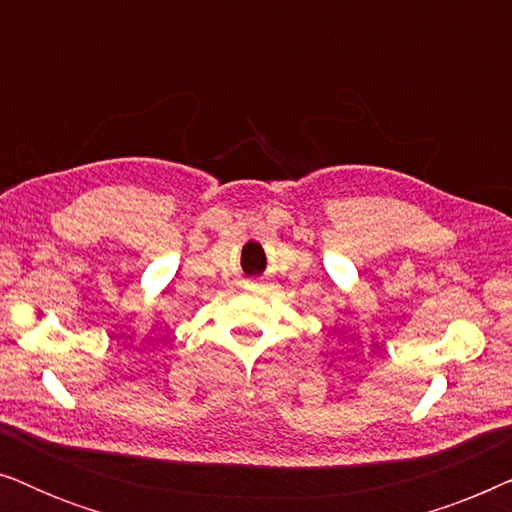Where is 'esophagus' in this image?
<instances>
[{
  "mask_svg": "<svg viewBox=\"0 0 512 512\" xmlns=\"http://www.w3.org/2000/svg\"><path fill=\"white\" fill-rule=\"evenodd\" d=\"M247 289H249V291H256V289H258V286H256V284H254V282H251V284H249V282H247Z\"/></svg>",
  "mask_w": 512,
  "mask_h": 512,
  "instance_id": "esophagus-1",
  "label": "esophagus"
}]
</instances>
